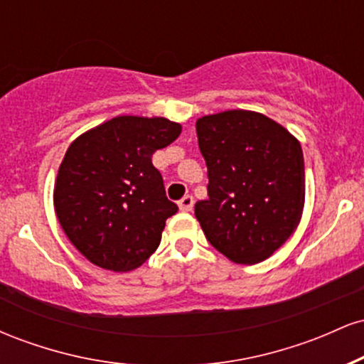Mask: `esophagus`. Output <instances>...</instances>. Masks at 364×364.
Masks as SVG:
<instances>
[{"label": "esophagus", "mask_w": 364, "mask_h": 364, "mask_svg": "<svg viewBox=\"0 0 364 364\" xmlns=\"http://www.w3.org/2000/svg\"><path fill=\"white\" fill-rule=\"evenodd\" d=\"M178 205H179V210H183V212H191V210H193V196H191V195H185L181 200H179Z\"/></svg>", "instance_id": "obj_1"}]
</instances>
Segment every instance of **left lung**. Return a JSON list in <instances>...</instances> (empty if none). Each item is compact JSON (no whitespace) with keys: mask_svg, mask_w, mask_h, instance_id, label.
Returning a JSON list of instances; mask_svg holds the SVG:
<instances>
[{"mask_svg":"<svg viewBox=\"0 0 364 364\" xmlns=\"http://www.w3.org/2000/svg\"><path fill=\"white\" fill-rule=\"evenodd\" d=\"M208 169V198L195 215L217 252L263 262L289 240L304 207L299 140L262 112L232 109L196 119Z\"/></svg>","mask_w":364,"mask_h":364,"instance_id":"1","label":"left lung"}]
</instances>
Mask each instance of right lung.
<instances>
[{
	"instance_id": "1",
	"label": "right lung",
	"mask_w": 364,
	"mask_h": 364,
	"mask_svg": "<svg viewBox=\"0 0 364 364\" xmlns=\"http://www.w3.org/2000/svg\"><path fill=\"white\" fill-rule=\"evenodd\" d=\"M179 133L181 124L166 118L116 116L70 144L54 183V210L94 265L129 272L157 250L178 205L166 196L152 154Z\"/></svg>"
}]
</instances>
